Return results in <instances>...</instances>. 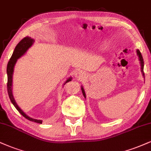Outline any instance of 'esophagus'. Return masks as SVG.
<instances>
[{"label": "esophagus", "mask_w": 151, "mask_h": 151, "mask_svg": "<svg viewBox=\"0 0 151 151\" xmlns=\"http://www.w3.org/2000/svg\"><path fill=\"white\" fill-rule=\"evenodd\" d=\"M75 78L77 79V80L82 81L83 80V79L86 78V74L83 73V72H81V71H79V72H77V73H76Z\"/></svg>", "instance_id": "obj_1"}]
</instances>
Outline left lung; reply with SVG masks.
I'll return each mask as SVG.
<instances>
[{
    "label": "left lung",
    "instance_id": "1",
    "mask_svg": "<svg viewBox=\"0 0 151 151\" xmlns=\"http://www.w3.org/2000/svg\"><path fill=\"white\" fill-rule=\"evenodd\" d=\"M137 55L138 57H139V60L140 61V64H141V73H142L143 76V78L145 79V76H144V72H143V67H144V63H143V57H142V55H141V52H140L139 50H137ZM81 91H82V93H83V96H84V98L86 99V93H85V91H84V89H83V88L81 86Z\"/></svg>",
    "mask_w": 151,
    "mask_h": 151
}]
</instances>
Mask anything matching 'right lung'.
<instances>
[{"label": "right lung", "instance_id": "obj_1", "mask_svg": "<svg viewBox=\"0 0 151 151\" xmlns=\"http://www.w3.org/2000/svg\"><path fill=\"white\" fill-rule=\"evenodd\" d=\"M34 43V40L32 39L31 37H29V36H27V37L24 38L23 39H22L20 41H19V43L16 46L15 48H14L13 53L10 58V60H9L8 63V66H7V74H8V84H7V88H8V93L9 98H10V101L15 108L19 111V113L21 114L23 117H24L26 119H28V120L34 122L39 123V124H42V120L41 119H34V118L29 117L27 115L26 113H24L22 111V110L18 106V105L16 103L15 100L14 99L13 93H12V76H13V72H14V65H15L16 63H17V60L19 59V58H21L22 56L24 55L25 54L28 49L30 48L31 46L33 45ZM72 77H69L65 82L64 83V85L66 83H68V81L72 80Z\"/></svg>", "mask_w": 151, "mask_h": 151}]
</instances>
